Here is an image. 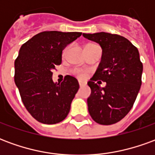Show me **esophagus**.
I'll return each mask as SVG.
<instances>
[{
	"instance_id": "34e87169",
	"label": "esophagus",
	"mask_w": 155,
	"mask_h": 155,
	"mask_svg": "<svg viewBox=\"0 0 155 155\" xmlns=\"http://www.w3.org/2000/svg\"><path fill=\"white\" fill-rule=\"evenodd\" d=\"M79 84H80V87H83V86H84V83H82V82H80V83H79Z\"/></svg>"
}]
</instances>
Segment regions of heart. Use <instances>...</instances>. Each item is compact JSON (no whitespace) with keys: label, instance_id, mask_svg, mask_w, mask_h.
I'll return each mask as SVG.
<instances>
[{"label":"heart","instance_id":"1","mask_svg":"<svg viewBox=\"0 0 155 155\" xmlns=\"http://www.w3.org/2000/svg\"><path fill=\"white\" fill-rule=\"evenodd\" d=\"M64 52H65V51H64ZM73 72H74V74H75V75H77L79 78H81V79H84V74L82 71H80V70H74Z\"/></svg>","mask_w":155,"mask_h":155}]
</instances>
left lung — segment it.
I'll return each mask as SVG.
<instances>
[{"instance_id": "obj_1", "label": "left lung", "mask_w": 155, "mask_h": 155, "mask_svg": "<svg viewBox=\"0 0 155 155\" xmlns=\"http://www.w3.org/2000/svg\"><path fill=\"white\" fill-rule=\"evenodd\" d=\"M102 49L101 63L88 82L91 94L87 99L91 118L100 124H113L125 116L136 100L142 84L143 64L139 51L123 36L106 32L83 34ZM99 79L107 82L102 88ZM100 82V81H99Z\"/></svg>"}]
</instances>
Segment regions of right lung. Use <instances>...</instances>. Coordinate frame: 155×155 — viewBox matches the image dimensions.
<instances>
[{
    "mask_svg": "<svg viewBox=\"0 0 155 155\" xmlns=\"http://www.w3.org/2000/svg\"><path fill=\"white\" fill-rule=\"evenodd\" d=\"M81 32L43 31L21 45L15 61V83L23 104L32 117L42 124L64 120L79 90L78 81L66 75L54 83L52 71L62 61V51Z\"/></svg>",
    "mask_w": 155,
    "mask_h": 155,
    "instance_id": "right-lung-1",
    "label": "right lung"
}]
</instances>
